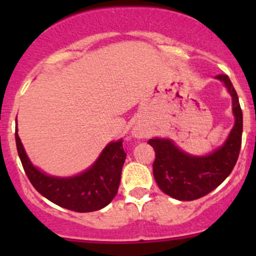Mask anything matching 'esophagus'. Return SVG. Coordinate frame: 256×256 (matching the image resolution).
<instances>
[{
	"label": "esophagus",
	"mask_w": 256,
	"mask_h": 256,
	"mask_svg": "<svg viewBox=\"0 0 256 256\" xmlns=\"http://www.w3.org/2000/svg\"><path fill=\"white\" fill-rule=\"evenodd\" d=\"M134 135H135L136 138H144V131L141 130V128H136L135 130H134Z\"/></svg>",
	"instance_id": "esophagus-1"
}]
</instances>
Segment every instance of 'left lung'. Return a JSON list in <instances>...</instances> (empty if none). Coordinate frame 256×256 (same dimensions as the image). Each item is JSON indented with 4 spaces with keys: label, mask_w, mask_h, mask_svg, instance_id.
<instances>
[{
    "label": "left lung",
    "mask_w": 256,
    "mask_h": 256,
    "mask_svg": "<svg viewBox=\"0 0 256 256\" xmlns=\"http://www.w3.org/2000/svg\"><path fill=\"white\" fill-rule=\"evenodd\" d=\"M216 79L226 84L233 98V112L236 125L223 146L208 156L196 157L187 154L176 147L171 140L151 138L154 147V177L162 192L178 200H193L216 190L230 174L238 161L242 134V112L238 94L226 74Z\"/></svg>",
    "instance_id": "obj_1"
}]
</instances>
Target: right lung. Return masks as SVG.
Returning <instances> with one entry per match:
<instances>
[{"label":"right lung","mask_w":256,"mask_h":256,"mask_svg":"<svg viewBox=\"0 0 256 256\" xmlns=\"http://www.w3.org/2000/svg\"><path fill=\"white\" fill-rule=\"evenodd\" d=\"M16 144L30 182L43 197L59 207L80 213L99 210L109 204L118 193L126 158L122 140L108 144L89 170L70 178L50 177L36 168L26 154L17 130Z\"/></svg>","instance_id":"add662e5"}]
</instances>
